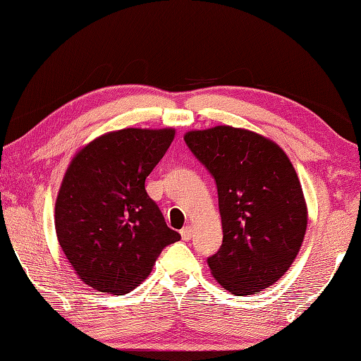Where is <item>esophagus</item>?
Here are the masks:
<instances>
[{
    "label": "esophagus",
    "instance_id": "34e87169",
    "mask_svg": "<svg viewBox=\"0 0 361 361\" xmlns=\"http://www.w3.org/2000/svg\"><path fill=\"white\" fill-rule=\"evenodd\" d=\"M181 238L185 240V241H188V240H191L192 238V233H194V231H192V227L191 226H186L185 228H181Z\"/></svg>",
    "mask_w": 361,
    "mask_h": 361
}]
</instances>
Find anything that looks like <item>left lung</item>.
I'll list each match as a JSON object with an SVG mask.
<instances>
[{"instance_id": "8db88e82", "label": "left lung", "mask_w": 361, "mask_h": 361, "mask_svg": "<svg viewBox=\"0 0 361 361\" xmlns=\"http://www.w3.org/2000/svg\"><path fill=\"white\" fill-rule=\"evenodd\" d=\"M185 142L214 176L222 246L208 267L219 286L246 297L284 276L303 245L307 205L289 156L245 128L194 129Z\"/></svg>"}]
</instances>
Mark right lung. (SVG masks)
Instances as JSON below:
<instances>
[{"label":"right lung","instance_id":"add662e5","mask_svg":"<svg viewBox=\"0 0 361 361\" xmlns=\"http://www.w3.org/2000/svg\"><path fill=\"white\" fill-rule=\"evenodd\" d=\"M175 139L173 128L110 130L77 149L55 202L64 255L91 289L123 295L181 237L148 197L145 180Z\"/></svg>","mask_w":361,"mask_h":361}]
</instances>
